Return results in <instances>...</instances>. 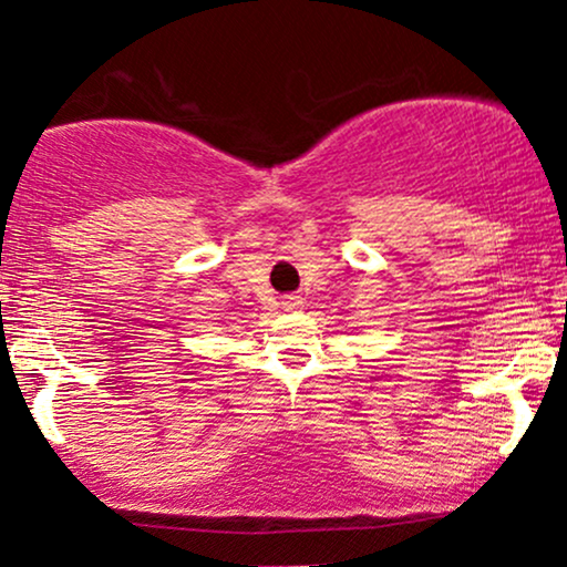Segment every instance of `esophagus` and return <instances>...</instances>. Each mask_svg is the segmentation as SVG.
I'll return each mask as SVG.
<instances>
[{"mask_svg":"<svg viewBox=\"0 0 567 567\" xmlns=\"http://www.w3.org/2000/svg\"><path fill=\"white\" fill-rule=\"evenodd\" d=\"M284 307H286V309H301V301H299L297 297H289V299L284 301Z\"/></svg>","mask_w":567,"mask_h":567,"instance_id":"obj_1","label":"esophagus"}]
</instances>
